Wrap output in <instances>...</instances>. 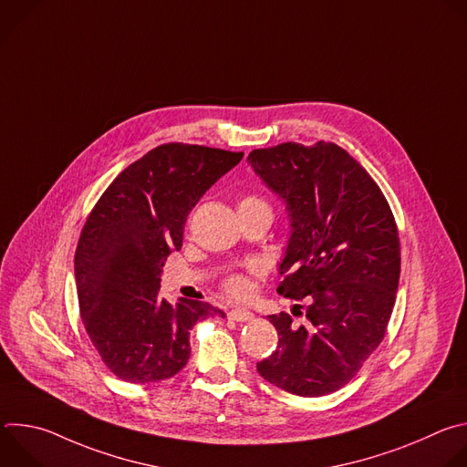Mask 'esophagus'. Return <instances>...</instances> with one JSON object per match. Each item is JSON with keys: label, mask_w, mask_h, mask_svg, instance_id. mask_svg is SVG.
I'll list each match as a JSON object with an SVG mask.
<instances>
[{"label": "esophagus", "mask_w": 467, "mask_h": 467, "mask_svg": "<svg viewBox=\"0 0 467 467\" xmlns=\"http://www.w3.org/2000/svg\"><path fill=\"white\" fill-rule=\"evenodd\" d=\"M227 317L233 321H251L254 317V314L247 308H233L227 312Z\"/></svg>", "instance_id": "34e87169"}]
</instances>
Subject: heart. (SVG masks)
<instances>
[{"label":"heart","instance_id":"obj_1","mask_svg":"<svg viewBox=\"0 0 467 467\" xmlns=\"http://www.w3.org/2000/svg\"><path fill=\"white\" fill-rule=\"evenodd\" d=\"M249 207H268V203L262 202V199L256 197V195H244V197L240 199L238 209H249ZM225 288H227V292H229L231 296L240 297V296H244V294L247 292L249 283H247V279H245L244 275H231V277L225 281Z\"/></svg>","mask_w":467,"mask_h":467}]
</instances>
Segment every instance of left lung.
<instances>
[{
	"mask_svg": "<svg viewBox=\"0 0 467 467\" xmlns=\"http://www.w3.org/2000/svg\"><path fill=\"white\" fill-rule=\"evenodd\" d=\"M247 162L286 203L290 240L277 292L306 305L268 316L277 349L256 371L277 388L319 397L346 386L382 342L401 274L384 193L340 146L254 150Z\"/></svg>",
	"mask_w": 467,
	"mask_h": 467,
	"instance_id": "obj_1",
	"label": "left lung"
}]
</instances>
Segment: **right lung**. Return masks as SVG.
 I'll return each mask as SVG.
<instances>
[{
  "label": "right lung",
  "instance_id": "right-lung-1",
  "mask_svg": "<svg viewBox=\"0 0 467 467\" xmlns=\"http://www.w3.org/2000/svg\"><path fill=\"white\" fill-rule=\"evenodd\" d=\"M244 153L162 144L127 166L103 192L81 231L76 281L83 325L105 366L121 380L173 377L190 358V330L223 316L203 301L161 294L166 256L182 245L184 222L203 193Z\"/></svg>",
  "mask_w": 467,
  "mask_h": 467
}]
</instances>
